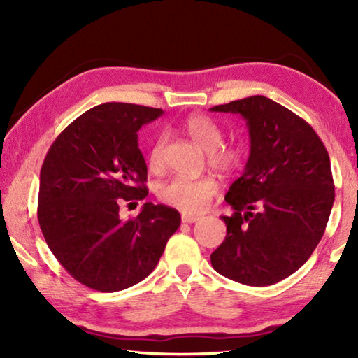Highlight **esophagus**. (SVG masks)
I'll list each match as a JSON object with an SVG mask.
<instances>
[{
  "label": "esophagus",
  "instance_id": "esophagus-1",
  "mask_svg": "<svg viewBox=\"0 0 358 358\" xmlns=\"http://www.w3.org/2000/svg\"><path fill=\"white\" fill-rule=\"evenodd\" d=\"M199 220H201V216H197V215H189V213H183V215H181V221L187 222V224L197 222Z\"/></svg>",
  "mask_w": 358,
  "mask_h": 358
}]
</instances>
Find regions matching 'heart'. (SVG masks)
<instances>
[{
  "label": "heart",
  "mask_w": 358,
  "mask_h": 358,
  "mask_svg": "<svg viewBox=\"0 0 358 358\" xmlns=\"http://www.w3.org/2000/svg\"><path fill=\"white\" fill-rule=\"evenodd\" d=\"M183 129L199 147L207 151L208 164L220 171H232L241 161V150L237 143H222V129L205 115H192L183 124ZM164 137H157L148 151L150 169H159L162 164ZM217 192V181L213 177H173L157 187V197L169 207L186 213H201L208 207Z\"/></svg>",
  "instance_id": "b5f03b06"
}]
</instances>
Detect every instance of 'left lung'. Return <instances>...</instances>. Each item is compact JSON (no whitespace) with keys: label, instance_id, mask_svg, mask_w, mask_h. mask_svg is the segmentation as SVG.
<instances>
[{"label":"left lung","instance_id":"1","mask_svg":"<svg viewBox=\"0 0 358 358\" xmlns=\"http://www.w3.org/2000/svg\"><path fill=\"white\" fill-rule=\"evenodd\" d=\"M246 121L251 151L230 185L221 216L227 235L210 259L217 273L246 286H270L295 273L325 232L335 201L330 157L305 120L265 96L215 106Z\"/></svg>","mask_w":358,"mask_h":358}]
</instances>
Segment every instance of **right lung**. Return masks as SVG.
Instances as JSON below:
<instances>
[{"label": "right lung", "mask_w": 358, "mask_h": 358, "mask_svg": "<svg viewBox=\"0 0 358 358\" xmlns=\"http://www.w3.org/2000/svg\"><path fill=\"white\" fill-rule=\"evenodd\" d=\"M164 113L106 102L82 113L52 143L39 178L38 220L66 271L101 292L145 280L159 262L181 217L167 205L143 203L121 220L120 203L147 197V164L137 132Z\"/></svg>", "instance_id": "add662e5"}]
</instances>
